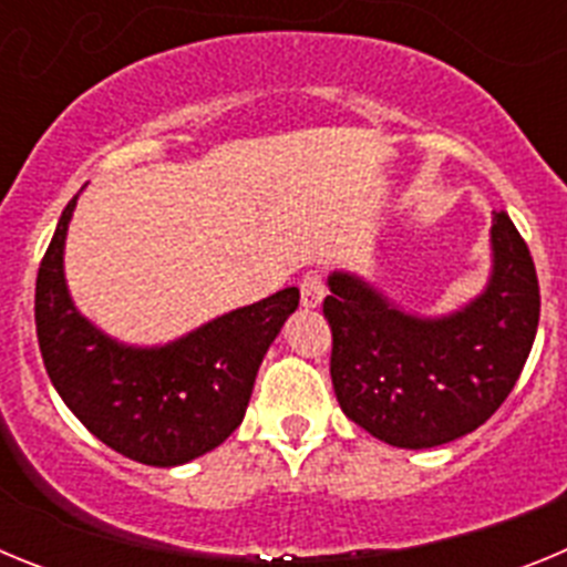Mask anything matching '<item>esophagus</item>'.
<instances>
[{"instance_id":"34e87169","label":"esophagus","mask_w":567,"mask_h":567,"mask_svg":"<svg viewBox=\"0 0 567 567\" xmlns=\"http://www.w3.org/2000/svg\"><path fill=\"white\" fill-rule=\"evenodd\" d=\"M327 295V284L320 278L318 272H307L303 280H300V303L307 309H318L320 300Z\"/></svg>"}]
</instances>
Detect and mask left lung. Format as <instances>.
<instances>
[{
  "label": "left lung",
  "mask_w": 567,
  "mask_h": 567,
  "mask_svg": "<svg viewBox=\"0 0 567 567\" xmlns=\"http://www.w3.org/2000/svg\"><path fill=\"white\" fill-rule=\"evenodd\" d=\"M483 292L445 315L409 312L358 272H329L332 385L343 414L398 449L474 432L508 398L539 323V284L505 209L491 218Z\"/></svg>",
  "instance_id": "obj_1"
}]
</instances>
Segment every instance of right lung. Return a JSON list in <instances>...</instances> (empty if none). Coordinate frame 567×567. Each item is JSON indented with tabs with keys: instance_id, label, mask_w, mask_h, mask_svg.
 Instances as JSON below:
<instances>
[{
	"instance_id": "right-lung-1",
	"label": "right lung",
	"mask_w": 567,
	"mask_h": 567,
	"mask_svg": "<svg viewBox=\"0 0 567 567\" xmlns=\"http://www.w3.org/2000/svg\"><path fill=\"white\" fill-rule=\"evenodd\" d=\"M64 207L37 278L44 369L90 434L124 457L173 468L213 452L247 414L260 360L298 309V287L233 309L162 346H133L90 323L70 298Z\"/></svg>"
}]
</instances>
